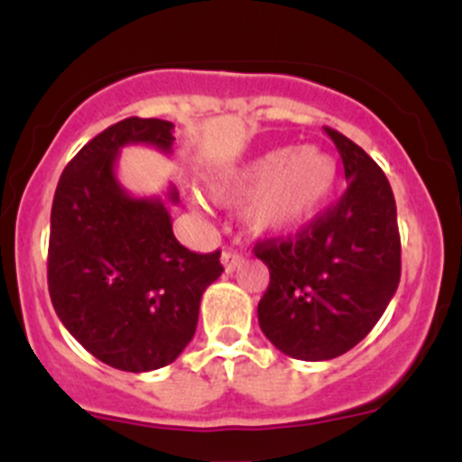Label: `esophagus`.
<instances>
[{
  "label": "esophagus",
  "mask_w": 462,
  "mask_h": 462,
  "mask_svg": "<svg viewBox=\"0 0 462 462\" xmlns=\"http://www.w3.org/2000/svg\"><path fill=\"white\" fill-rule=\"evenodd\" d=\"M221 263H223V268H226V273H235L236 268L244 263V257H241L239 253H235V250H223Z\"/></svg>",
  "instance_id": "1"
}]
</instances>
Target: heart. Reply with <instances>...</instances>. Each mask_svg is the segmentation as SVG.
Wrapping results in <instances>:
<instances>
[{
  "mask_svg": "<svg viewBox=\"0 0 462 462\" xmlns=\"http://www.w3.org/2000/svg\"><path fill=\"white\" fill-rule=\"evenodd\" d=\"M338 178L334 158L320 149H273L226 173L212 185L217 199L245 203V221L257 232L289 235L320 214Z\"/></svg>",
  "mask_w": 462,
  "mask_h": 462,
  "instance_id": "1",
  "label": "heart"
}]
</instances>
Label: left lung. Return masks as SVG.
<instances>
[{
	"instance_id": "1",
	"label": "left lung",
	"mask_w": 462,
	"mask_h": 462,
	"mask_svg": "<svg viewBox=\"0 0 462 462\" xmlns=\"http://www.w3.org/2000/svg\"><path fill=\"white\" fill-rule=\"evenodd\" d=\"M343 160L347 189L293 239H268L254 254L271 273L259 327L286 356L327 361L370 334L395 295L402 273L391 182L373 158L325 128Z\"/></svg>"
}]
</instances>
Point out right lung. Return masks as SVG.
Returning a JSON list of instances; mask_svg holds the SVG:
<instances>
[{"label":"right lung","instance_id":"add662e5","mask_svg":"<svg viewBox=\"0 0 462 462\" xmlns=\"http://www.w3.org/2000/svg\"><path fill=\"white\" fill-rule=\"evenodd\" d=\"M173 124L131 117L98 133L62 171L51 208L47 280L62 325L103 364L149 373L180 356L199 325L200 298L223 273L221 253L199 254L173 236L164 199L124 189V146L173 151Z\"/></svg>","mask_w":462,"mask_h":462}]
</instances>
